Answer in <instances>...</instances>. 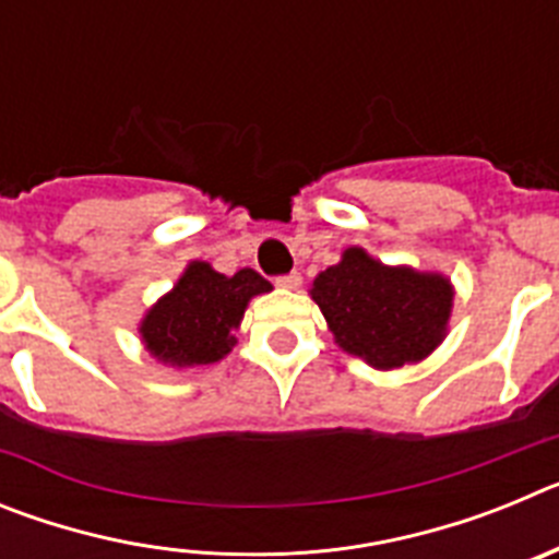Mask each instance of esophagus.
<instances>
[{"label":"esophagus","instance_id":"34e87169","mask_svg":"<svg viewBox=\"0 0 559 559\" xmlns=\"http://www.w3.org/2000/svg\"><path fill=\"white\" fill-rule=\"evenodd\" d=\"M276 285H280V288L296 290L299 285H302V274H299V271H290V274L285 276H276Z\"/></svg>","mask_w":559,"mask_h":559}]
</instances>
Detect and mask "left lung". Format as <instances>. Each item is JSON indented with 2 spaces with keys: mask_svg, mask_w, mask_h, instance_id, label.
Here are the masks:
<instances>
[{
  "mask_svg": "<svg viewBox=\"0 0 559 559\" xmlns=\"http://www.w3.org/2000/svg\"><path fill=\"white\" fill-rule=\"evenodd\" d=\"M453 294L445 274L386 265L360 246L310 285L335 344L383 372L426 360L445 341Z\"/></svg>",
  "mask_w": 559,
  "mask_h": 559,
  "instance_id": "left-lung-1",
  "label": "left lung"
}]
</instances>
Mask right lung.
<instances>
[{"instance_id":"add662e5","label":"right lung","mask_w":559,"mask_h":559,"mask_svg":"<svg viewBox=\"0 0 559 559\" xmlns=\"http://www.w3.org/2000/svg\"><path fill=\"white\" fill-rule=\"evenodd\" d=\"M269 290L274 285L254 269L226 276L204 260H190L176 285L145 310L140 341L156 364L179 372L215 364L237 344L235 330L251 299Z\"/></svg>"}]
</instances>
